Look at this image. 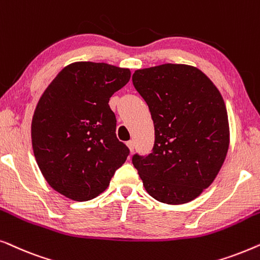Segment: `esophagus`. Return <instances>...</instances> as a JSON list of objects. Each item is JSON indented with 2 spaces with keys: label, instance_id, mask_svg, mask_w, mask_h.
<instances>
[{
  "label": "esophagus",
  "instance_id": "obj_1",
  "mask_svg": "<svg viewBox=\"0 0 260 260\" xmlns=\"http://www.w3.org/2000/svg\"><path fill=\"white\" fill-rule=\"evenodd\" d=\"M126 145H127V148H129V150H130V152H133L134 151V149H135V143H134V141H129L126 143Z\"/></svg>",
  "mask_w": 260,
  "mask_h": 260
}]
</instances>
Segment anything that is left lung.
Listing matches in <instances>:
<instances>
[{
	"label": "left lung",
	"mask_w": 260,
	"mask_h": 260,
	"mask_svg": "<svg viewBox=\"0 0 260 260\" xmlns=\"http://www.w3.org/2000/svg\"><path fill=\"white\" fill-rule=\"evenodd\" d=\"M133 83L155 127L152 152L134 155L135 168L150 197L187 204L211 186L229 151L222 95L204 72L183 63L137 70Z\"/></svg>",
	"instance_id": "left-lung-1"
}]
</instances>
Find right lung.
Here are the masks:
<instances>
[{"instance_id": "obj_1", "label": "right lung", "mask_w": 260, "mask_h": 260, "mask_svg": "<svg viewBox=\"0 0 260 260\" xmlns=\"http://www.w3.org/2000/svg\"><path fill=\"white\" fill-rule=\"evenodd\" d=\"M129 69L78 61L60 71L39 99L31 145L45 180L74 201H88L109 187L129 149L116 136L111 95L130 80Z\"/></svg>"}]
</instances>
